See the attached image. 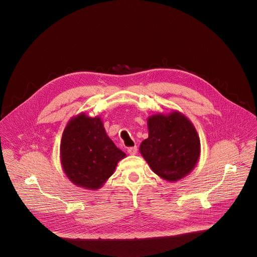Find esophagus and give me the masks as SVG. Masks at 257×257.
<instances>
[{
  "mask_svg": "<svg viewBox=\"0 0 257 257\" xmlns=\"http://www.w3.org/2000/svg\"><path fill=\"white\" fill-rule=\"evenodd\" d=\"M127 152L131 155H136L138 153V147H132L127 148Z\"/></svg>",
  "mask_w": 257,
  "mask_h": 257,
  "instance_id": "34e87169",
  "label": "esophagus"
}]
</instances>
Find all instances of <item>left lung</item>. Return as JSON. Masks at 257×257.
<instances>
[{"label": "left lung", "instance_id": "left-lung-1", "mask_svg": "<svg viewBox=\"0 0 257 257\" xmlns=\"http://www.w3.org/2000/svg\"><path fill=\"white\" fill-rule=\"evenodd\" d=\"M148 138L140 151L152 171L161 178L175 182L196 166L201 145L193 123L179 111L156 113L148 117Z\"/></svg>", "mask_w": 257, "mask_h": 257}]
</instances>
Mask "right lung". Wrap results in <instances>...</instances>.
Masks as SVG:
<instances>
[{
	"label": "right lung",
	"mask_w": 257,
	"mask_h": 257,
	"mask_svg": "<svg viewBox=\"0 0 257 257\" xmlns=\"http://www.w3.org/2000/svg\"><path fill=\"white\" fill-rule=\"evenodd\" d=\"M125 153L107 136L99 116L84 112L66 125L60 145L62 168L72 183L90 190L103 186Z\"/></svg>",
	"instance_id": "1"
}]
</instances>
